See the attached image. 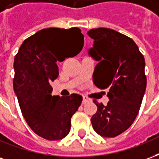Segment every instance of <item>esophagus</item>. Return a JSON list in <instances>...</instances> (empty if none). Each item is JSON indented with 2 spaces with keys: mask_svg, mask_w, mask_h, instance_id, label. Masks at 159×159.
I'll use <instances>...</instances> for the list:
<instances>
[{
  "mask_svg": "<svg viewBox=\"0 0 159 159\" xmlns=\"http://www.w3.org/2000/svg\"><path fill=\"white\" fill-rule=\"evenodd\" d=\"M90 99L89 98H88L87 96H83V104H86L87 102H89L90 101Z\"/></svg>",
  "mask_w": 159,
  "mask_h": 159,
  "instance_id": "1",
  "label": "esophagus"
}]
</instances>
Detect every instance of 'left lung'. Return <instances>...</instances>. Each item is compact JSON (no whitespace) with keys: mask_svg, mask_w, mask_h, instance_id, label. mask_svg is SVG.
Returning a JSON list of instances; mask_svg holds the SVG:
<instances>
[{"mask_svg":"<svg viewBox=\"0 0 159 159\" xmlns=\"http://www.w3.org/2000/svg\"><path fill=\"white\" fill-rule=\"evenodd\" d=\"M93 41L89 55L98 64L94 68V85L108 89L107 106L98 103L91 117L94 131L103 137H115L128 129L138 115L146 88L145 59L133 40L107 28L90 30Z\"/></svg>","mask_w":159,"mask_h":159,"instance_id":"1","label":"left lung"}]
</instances>
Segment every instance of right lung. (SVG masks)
Wrapping results in <instances>:
<instances>
[{"label": "right lung", "instance_id": "add662e5", "mask_svg": "<svg viewBox=\"0 0 159 159\" xmlns=\"http://www.w3.org/2000/svg\"><path fill=\"white\" fill-rule=\"evenodd\" d=\"M78 28H47L23 42L14 58L13 89L25 119L39 136L61 140L70 130V119L83 97H60L51 93L50 83L59 76L57 62L77 55L83 48Z\"/></svg>", "mask_w": 159, "mask_h": 159}]
</instances>
